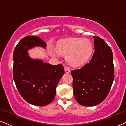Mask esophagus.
Masks as SVG:
<instances>
[{
	"label": "esophagus",
	"mask_w": 126,
	"mask_h": 126,
	"mask_svg": "<svg viewBox=\"0 0 126 126\" xmlns=\"http://www.w3.org/2000/svg\"><path fill=\"white\" fill-rule=\"evenodd\" d=\"M64 70H65V72L67 73H68L70 72V70L68 67H65Z\"/></svg>",
	"instance_id": "obj_1"
}]
</instances>
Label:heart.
I'll list each match as a JSON object with an SVG mask.
<instances>
[{
    "label": "heart",
    "instance_id": "1",
    "mask_svg": "<svg viewBox=\"0 0 126 126\" xmlns=\"http://www.w3.org/2000/svg\"><path fill=\"white\" fill-rule=\"evenodd\" d=\"M53 56L58 57L60 54L67 55V60L71 66H77L88 60L92 53L91 42L87 39L73 38L58 43L57 50H51Z\"/></svg>",
    "mask_w": 126,
    "mask_h": 126
}]
</instances>
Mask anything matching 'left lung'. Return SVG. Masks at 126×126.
<instances>
[{"label":"left lung","mask_w":126,"mask_h":126,"mask_svg":"<svg viewBox=\"0 0 126 126\" xmlns=\"http://www.w3.org/2000/svg\"><path fill=\"white\" fill-rule=\"evenodd\" d=\"M93 38L95 52L90 62L71 71L75 99L85 106L101 103L108 96L114 78L112 49L102 38Z\"/></svg>","instance_id":"8db88e82"}]
</instances>
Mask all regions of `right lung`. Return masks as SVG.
<instances>
[{
  "mask_svg": "<svg viewBox=\"0 0 126 126\" xmlns=\"http://www.w3.org/2000/svg\"><path fill=\"white\" fill-rule=\"evenodd\" d=\"M35 47L46 48L47 45L34 36H25L17 45L13 52V76L25 101L44 106L53 101L56 86L64 74V69L62 64L52 65L30 58L28 50Z\"/></svg>",
  "mask_w": 126,
  "mask_h": 126,
  "instance_id": "right-lung-1",
  "label": "right lung"
}]
</instances>
